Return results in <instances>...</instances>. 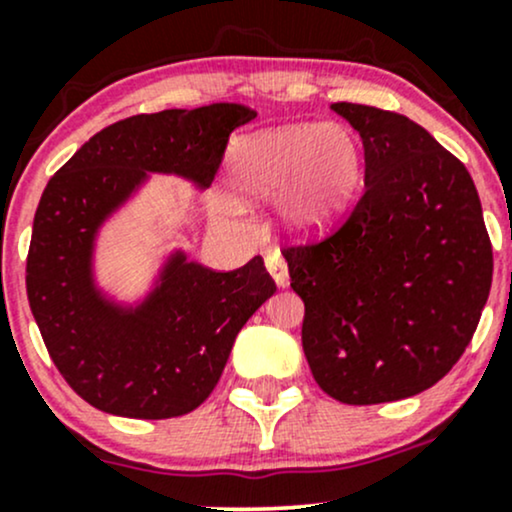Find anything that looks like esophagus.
Instances as JSON below:
<instances>
[{
    "label": "esophagus",
    "mask_w": 512,
    "mask_h": 512,
    "mask_svg": "<svg viewBox=\"0 0 512 512\" xmlns=\"http://www.w3.org/2000/svg\"><path fill=\"white\" fill-rule=\"evenodd\" d=\"M264 264H267V272L272 274V279L276 281V286H279V289L289 286V264H286V260L279 255V252L276 250L267 252Z\"/></svg>",
    "instance_id": "obj_1"
}]
</instances>
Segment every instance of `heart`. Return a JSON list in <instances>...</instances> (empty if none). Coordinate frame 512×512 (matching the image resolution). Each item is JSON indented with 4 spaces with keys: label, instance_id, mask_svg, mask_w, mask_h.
<instances>
[{
    "label": "heart",
    "instance_id": "1",
    "mask_svg": "<svg viewBox=\"0 0 512 512\" xmlns=\"http://www.w3.org/2000/svg\"><path fill=\"white\" fill-rule=\"evenodd\" d=\"M363 173L356 132L342 122L286 125L233 146L228 178L243 199L284 192V216L298 236H320L349 207Z\"/></svg>",
    "mask_w": 512,
    "mask_h": 512
}]
</instances>
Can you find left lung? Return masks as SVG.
Here are the masks:
<instances>
[{
	"mask_svg": "<svg viewBox=\"0 0 512 512\" xmlns=\"http://www.w3.org/2000/svg\"><path fill=\"white\" fill-rule=\"evenodd\" d=\"M361 134L349 216L284 245L315 383L344 404L419 395L460 361L491 291L493 250L472 175L409 117L334 103Z\"/></svg>",
	"mask_w": 512,
	"mask_h": 512,
	"instance_id": "8db88e82",
	"label": "left lung"
}]
</instances>
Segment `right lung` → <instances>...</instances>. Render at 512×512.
Wrapping results in <instances>:
<instances>
[{
	"label": "right lung",
	"mask_w": 512,
	"mask_h": 512,
	"mask_svg": "<svg viewBox=\"0 0 512 512\" xmlns=\"http://www.w3.org/2000/svg\"><path fill=\"white\" fill-rule=\"evenodd\" d=\"M255 110L211 103L134 115L101 129L52 175L33 219L26 291L48 354L91 407L129 419H173L219 383L245 322L276 291L262 257L233 272L170 260L137 313H120L91 284V243L144 170L207 187L228 137Z\"/></svg>",
	"instance_id": "obj_1"
}]
</instances>
